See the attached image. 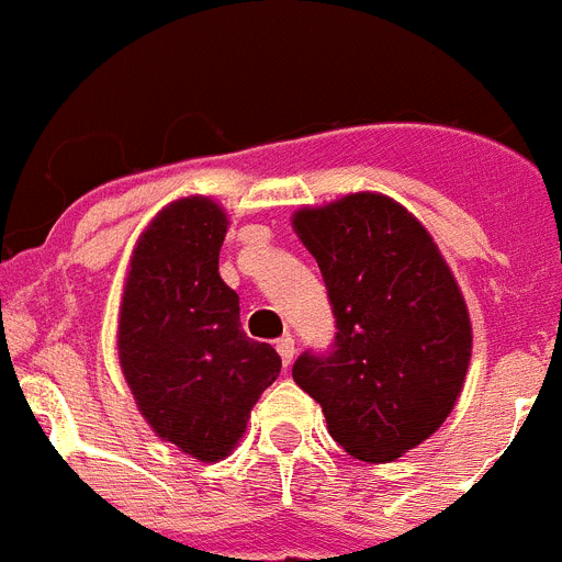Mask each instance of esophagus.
Instances as JSON below:
<instances>
[{"mask_svg":"<svg viewBox=\"0 0 562 562\" xmlns=\"http://www.w3.org/2000/svg\"><path fill=\"white\" fill-rule=\"evenodd\" d=\"M277 352H280L282 363H285V367H291V363H293V352H296V347H293V338L291 336H282L280 341H277Z\"/></svg>","mask_w":562,"mask_h":562,"instance_id":"34e87169","label":"esophagus"}]
</instances>
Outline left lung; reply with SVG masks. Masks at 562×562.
Instances as JSON below:
<instances>
[{
  "mask_svg": "<svg viewBox=\"0 0 562 562\" xmlns=\"http://www.w3.org/2000/svg\"><path fill=\"white\" fill-rule=\"evenodd\" d=\"M318 262L336 336L293 363L330 437L392 462L451 414L470 363V318L431 235L386 195L356 193L293 218Z\"/></svg>",
  "mask_w": 562,
  "mask_h": 562,
  "instance_id": "left-lung-1",
  "label": "left lung"
}]
</instances>
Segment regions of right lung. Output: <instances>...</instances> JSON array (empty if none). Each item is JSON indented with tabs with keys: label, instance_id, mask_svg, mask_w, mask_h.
<instances>
[{
	"label": "right lung",
	"instance_id": "1",
	"mask_svg": "<svg viewBox=\"0 0 562 562\" xmlns=\"http://www.w3.org/2000/svg\"><path fill=\"white\" fill-rule=\"evenodd\" d=\"M226 215L181 199L136 244L120 313V363L156 434L201 462L232 451L282 358L240 330L237 293L221 280Z\"/></svg>",
	"mask_w": 562,
	"mask_h": 562
}]
</instances>
